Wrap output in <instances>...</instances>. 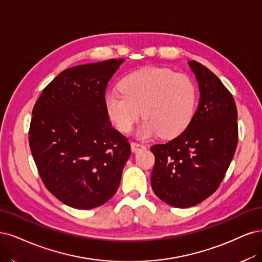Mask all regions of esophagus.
<instances>
[{
  "label": "esophagus",
  "instance_id": "34e87169",
  "mask_svg": "<svg viewBox=\"0 0 262 262\" xmlns=\"http://www.w3.org/2000/svg\"><path fill=\"white\" fill-rule=\"evenodd\" d=\"M143 149H146V146L140 142H132V151L133 152H138Z\"/></svg>",
  "mask_w": 262,
  "mask_h": 262
}]
</instances>
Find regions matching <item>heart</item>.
<instances>
[{
	"label": "heart",
	"instance_id": "1",
	"mask_svg": "<svg viewBox=\"0 0 262 262\" xmlns=\"http://www.w3.org/2000/svg\"><path fill=\"white\" fill-rule=\"evenodd\" d=\"M110 119L123 133L132 130L142 110L138 129L141 138L160 134L174 137L190 123L196 111L197 87L187 75L167 69L148 67L134 72L105 96Z\"/></svg>",
	"mask_w": 262,
	"mask_h": 262
}]
</instances>
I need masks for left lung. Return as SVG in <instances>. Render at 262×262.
<instances>
[{
    "mask_svg": "<svg viewBox=\"0 0 262 262\" xmlns=\"http://www.w3.org/2000/svg\"><path fill=\"white\" fill-rule=\"evenodd\" d=\"M198 81V107L185 130L150 148L156 157L151 186L165 204L188 208L220 186L238 141L237 108L231 92L206 66L188 62Z\"/></svg>",
    "mask_w": 262,
    "mask_h": 262,
    "instance_id": "8db88e82",
    "label": "left lung"
}]
</instances>
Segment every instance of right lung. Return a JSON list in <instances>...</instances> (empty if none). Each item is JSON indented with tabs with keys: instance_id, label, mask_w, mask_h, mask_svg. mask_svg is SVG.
Listing matches in <instances>:
<instances>
[{
	"instance_id": "1",
	"label": "right lung",
	"mask_w": 262,
	"mask_h": 262,
	"mask_svg": "<svg viewBox=\"0 0 262 262\" xmlns=\"http://www.w3.org/2000/svg\"><path fill=\"white\" fill-rule=\"evenodd\" d=\"M123 61L112 58L63 71L33 106V160L47 189L70 207H99L119 188L130 145L112 127L104 96Z\"/></svg>"
}]
</instances>
